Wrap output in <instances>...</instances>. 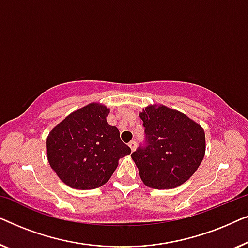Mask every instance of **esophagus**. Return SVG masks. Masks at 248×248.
<instances>
[{"label":"esophagus","instance_id":"esophagus-1","mask_svg":"<svg viewBox=\"0 0 248 248\" xmlns=\"http://www.w3.org/2000/svg\"><path fill=\"white\" fill-rule=\"evenodd\" d=\"M128 147L131 148V151L133 152L135 150V148H137V142L135 141H131L130 143H128Z\"/></svg>","mask_w":248,"mask_h":248}]
</instances>
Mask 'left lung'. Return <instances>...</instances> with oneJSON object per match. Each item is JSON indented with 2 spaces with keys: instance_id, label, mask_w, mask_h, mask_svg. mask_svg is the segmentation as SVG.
Masks as SVG:
<instances>
[{
  "instance_id": "obj_1",
  "label": "left lung",
  "mask_w": 248,
  "mask_h": 248,
  "mask_svg": "<svg viewBox=\"0 0 248 248\" xmlns=\"http://www.w3.org/2000/svg\"><path fill=\"white\" fill-rule=\"evenodd\" d=\"M147 147L131 155L144 185L170 189L184 184L205 155L201 125L165 105H149L140 113Z\"/></svg>"
}]
</instances>
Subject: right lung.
<instances>
[{
  "mask_svg": "<svg viewBox=\"0 0 248 248\" xmlns=\"http://www.w3.org/2000/svg\"><path fill=\"white\" fill-rule=\"evenodd\" d=\"M109 108L91 103L66 116L47 137V159L64 184L93 189L109 181L118 160L131 154L106 117Z\"/></svg>",
  "mask_w": 248,
  "mask_h": 248,
  "instance_id": "obj_1",
  "label": "right lung"
}]
</instances>
